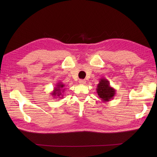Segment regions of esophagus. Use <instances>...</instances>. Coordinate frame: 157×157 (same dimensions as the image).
<instances>
[{
  "label": "esophagus",
  "mask_w": 157,
  "mask_h": 157,
  "mask_svg": "<svg viewBox=\"0 0 157 157\" xmlns=\"http://www.w3.org/2000/svg\"><path fill=\"white\" fill-rule=\"evenodd\" d=\"M78 82H79L80 84H84L85 83H86V80H82V79H80V80H79Z\"/></svg>",
  "instance_id": "obj_1"
}]
</instances>
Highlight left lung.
I'll return each instance as SVG.
<instances>
[{"label": "left lung", "instance_id": "obj_1", "mask_svg": "<svg viewBox=\"0 0 157 157\" xmlns=\"http://www.w3.org/2000/svg\"><path fill=\"white\" fill-rule=\"evenodd\" d=\"M96 90L99 98L103 102H107L111 100L116 94V90L110 86L109 81L105 78L99 79Z\"/></svg>", "mask_w": 157, "mask_h": 157}]
</instances>
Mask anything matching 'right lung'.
<instances>
[{
    "label": "right lung",
    "instance_id": "add662e5",
    "mask_svg": "<svg viewBox=\"0 0 157 157\" xmlns=\"http://www.w3.org/2000/svg\"><path fill=\"white\" fill-rule=\"evenodd\" d=\"M65 85L61 82H59L56 84V86L54 88V90L51 92V95L53 96V99H57V98H63V93L64 92L65 88H64ZM59 100V99H58Z\"/></svg>",
    "mask_w": 157,
    "mask_h": 157
}]
</instances>
